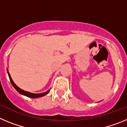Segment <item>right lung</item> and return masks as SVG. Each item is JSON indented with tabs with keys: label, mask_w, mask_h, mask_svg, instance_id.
Instances as JSON below:
<instances>
[{
	"label": "right lung",
	"mask_w": 127,
	"mask_h": 127,
	"mask_svg": "<svg viewBox=\"0 0 127 127\" xmlns=\"http://www.w3.org/2000/svg\"><path fill=\"white\" fill-rule=\"evenodd\" d=\"M7 73H8V76H9V79H10V81H11V84H12V85L13 86V87H14V88H15L16 90L19 93H20V94H22V95H25V96H27V97H30V98H38V97H42V96H44V95H47V94H48V93L50 92V90L47 91L46 92H44L43 93V94H32V93H30V92H26V91H24L23 90H22L21 88H20L18 86H16V85L14 84V83L13 82V79H11V76H10L9 73L8 72H7Z\"/></svg>",
	"instance_id": "add662e5"
}]
</instances>
